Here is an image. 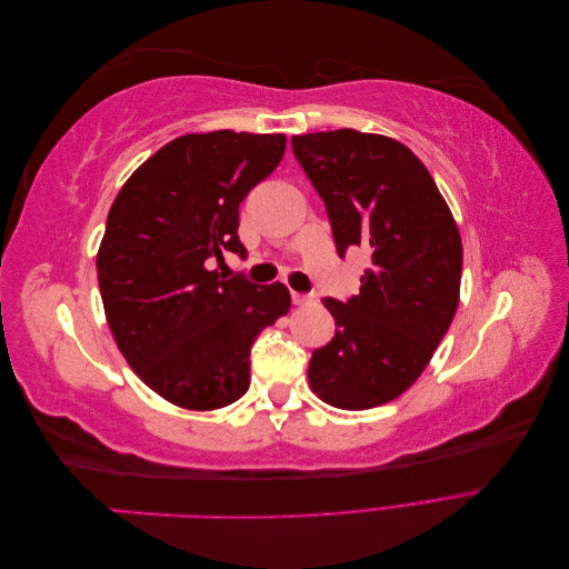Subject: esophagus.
I'll return each mask as SVG.
<instances>
[{
  "instance_id": "34e87169",
  "label": "esophagus",
  "mask_w": 569,
  "mask_h": 569,
  "mask_svg": "<svg viewBox=\"0 0 569 569\" xmlns=\"http://www.w3.org/2000/svg\"><path fill=\"white\" fill-rule=\"evenodd\" d=\"M291 301H295L297 306H308V303L316 301V297L313 295H299V291H295V295H291Z\"/></svg>"
}]
</instances>
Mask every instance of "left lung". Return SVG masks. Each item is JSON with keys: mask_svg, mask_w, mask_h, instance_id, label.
<instances>
[{"mask_svg": "<svg viewBox=\"0 0 569 569\" xmlns=\"http://www.w3.org/2000/svg\"><path fill=\"white\" fill-rule=\"evenodd\" d=\"M332 222L339 256L360 247L372 268L360 295L322 299L337 322L313 351L308 382L341 410L389 403L432 360L460 301L462 242L449 203L406 144L351 128L291 137Z\"/></svg>", "mask_w": 569, "mask_h": 569, "instance_id": "obj_1", "label": "left lung"}]
</instances>
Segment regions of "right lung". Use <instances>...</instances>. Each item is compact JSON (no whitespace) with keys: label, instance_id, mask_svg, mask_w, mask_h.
Masks as SVG:
<instances>
[{"label":"right lung","instance_id":"add662e5","mask_svg":"<svg viewBox=\"0 0 569 569\" xmlns=\"http://www.w3.org/2000/svg\"><path fill=\"white\" fill-rule=\"evenodd\" d=\"M284 134L189 132L120 187L97 251L107 322L137 377L187 410H216L249 389V351L287 316L280 282L222 280V251L247 256L239 203L284 157Z\"/></svg>","mask_w":569,"mask_h":569}]
</instances>
